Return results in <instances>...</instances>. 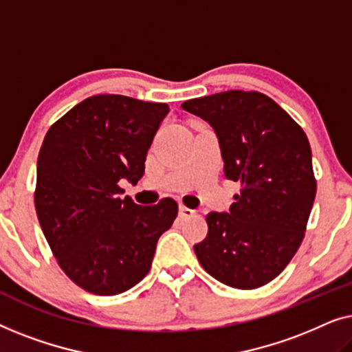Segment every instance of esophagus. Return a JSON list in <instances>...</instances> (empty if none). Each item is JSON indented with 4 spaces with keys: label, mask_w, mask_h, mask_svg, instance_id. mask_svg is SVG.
I'll return each mask as SVG.
<instances>
[{
    "label": "esophagus",
    "mask_w": 352,
    "mask_h": 352,
    "mask_svg": "<svg viewBox=\"0 0 352 352\" xmlns=\"http://www.w3.org/2000/svg\"><path fill=\"white\" fill-rule=\"evenodd\" d=\"M195 214V210H190V208H187V206H179V216L181 218H190V216H194Z\"/></svg>",
    "instance_id": "esophagus-1"
}]
</instances>
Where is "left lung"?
<instances>
[{
	"mask_svg": "<svg viewBox=\"0 0 352 352\" xmlns=\"http://www.w3.org/2000/svg\"><path fill=\"white\" fill-rule=\"evenodd\" d=\"M213 128L224 176L240 182L229 213L206 214L194 245L206 272L226 285H266L295 256L316 199L311 146L300 124L266 94L224 93L181 104Z\"/></svg>",
	"mask_w": 352,
	"mask_h": 352,
	"instance_id": "obj_1",
	"label": "left lung"
}]
</instances>
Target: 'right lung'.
Segmentation results:
<instances>
[{
    "mask_svg": "<svg viewBox=\"0 0 352 352\" xmlns=\"http://www.w3.org/2000/svg\"><path fill=\"white\" fill-rule=\"evenodd\" d=\"M166 104L120 94L81 100L46 133L36 163L35 206L43 234L67 276L94 295H118L151 271L177 204L142 206L122 197V179L144 176Z\"/></svg>",
    "mask_w": 352,
    "mask_h": 352,
    "instance_id": "1",
    "label": "right lung"
}]
</instances>
